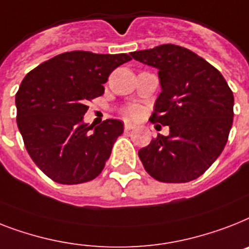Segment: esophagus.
I'll use <instances>...</instances> for the list:
<instances>
[{
	"label": "esophagus",
	"instance_id": "esophagus-1",
	"mask_svg": "<svg viewBox=\"0 0 249 249\" xmlns=\"http://www.w3.org/2000/svg\"><path fill=\"white\" fill-rule=\"evenodd\" d=\"M134 128H135V125L130 124V123H125V125H124L125 131H129V130H131V129H134Z\"/></svg>",
	"mask_w": 249,
	"mask_h": 249
}]
</instances>
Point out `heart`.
<instances>
[{
  "label": "heart",
  "instance_id": "b5f03b06",
  "mask_svg": "<svg viewBox=\"0 0 249 249\" xmlns=\"http://www.w3.org/2000/svg\"><path fill=\"white\" fill-rule=\"evenodd\" d=\"M125 116L129 119H138L141 116V108L135 105H131V106L126 107L125 108Z\"/></svg>",
  "mask_w": 249,
  "mask_h": 249
}]
</instances>
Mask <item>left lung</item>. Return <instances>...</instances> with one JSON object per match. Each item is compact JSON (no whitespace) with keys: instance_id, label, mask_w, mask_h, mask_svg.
Listing matches in <instances>:
<instances>
[{"instance_id":"obj_1","label":"left lung","mask_w":249,"mask_h":249,"mask_svg":"<svg viewBox=\"0 0 249 249\" xmlns=\"http://www.w3.org/2000/svg\"><path fill=\"white\" fill-rule=\"evenodd\" d=\"M130 54L159 70L161 93L149 120L170 129L138 151L145 171L165 183L195 180L228 142L233 92L217 69L188 48L161 44Z\"/></svg>"}]
</instances>
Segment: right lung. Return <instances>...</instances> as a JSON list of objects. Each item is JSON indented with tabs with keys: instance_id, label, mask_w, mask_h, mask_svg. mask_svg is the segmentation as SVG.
Instances as JSON below:
<instances>
[{
	"instance_id": "1",
	"label": "right lung",
	"mask_w": 249,
	"mask_h": 249,
	"mask_svg": "<svg viewBox=\"0 0 249 249\" xmlns=\"http://www.w3.org/2000/svg\"><path fill=\"white\" fill-rule=\"evenodd\" d=\"M130 60L126 53L65 52L23 79L15 97L18 128L29 156L52 180L86 183L104 170L124 125L84 123L87 102L102 96L110 72Z\"/></svg>"
}]
</instances>
